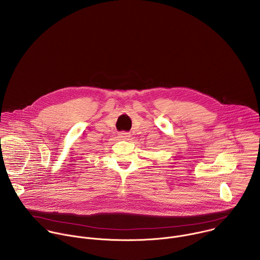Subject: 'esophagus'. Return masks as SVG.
Wrapping results in <instances>:
<instances>
[{"label": "esophagus", "instance_id": "34e87169", "mask_svg": "<svg viewBox=\"0 0 260 260\" xmlns=\"http://www.w3.org/2000/svg\"><path fill=\"white\" fill-rule=\"evenodd\" d=\"M118 137H119L121 140H128V138H129L131 136H129V134H128V133H125V132H121V133H119Z\"/></svg>", "mask_w": 260, "mask_h": 260}]
</instances>
